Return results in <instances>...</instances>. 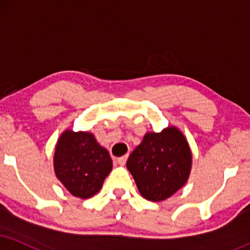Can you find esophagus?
Returning a JSON list of instances; mask_svg holds the SVG:
<instances>
[{
	"label": "esophagus",
	"instance_id": "34e87169",
	"mask_svg": "<svg viewBox=\"0 0 250 250\" xmlns=\"http://www.w3.org/2000/svg\"><path fill=\"white\" fill-rule=\"evenodd\" d=\"M127 158H128V155L120 156V158L117 159V162H118V165H120V166H124L125 163H126V161H127Z\"/></svg>",
	"mask_w": 250,
	"mask_h": 250
}]
</instances>
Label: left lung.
<instances>
[{"label": "left lung", "mask_w": 250, "mask_h": 250, "mask_svg": "<svg viewBox=\"0 0 250 250\" xmlns=\"http://www.w3.org/2000/svg\"><path fill=\"white\" fill-rule=\"evenodd\" d=\"M191 165L189 144L175 126L160 133L147 132L126 162L140 195L150 202H162L180 190L189 178Z\"/></svg>", "instance_id": "obj_1"}]
</instances>
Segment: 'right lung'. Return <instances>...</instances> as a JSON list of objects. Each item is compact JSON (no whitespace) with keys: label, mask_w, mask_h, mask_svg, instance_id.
Segmentation results:
<instances>
[{"label":"right lung","mask_w":250,"mask_h":250,"mask_svg":"<svg viewBox=\"0 0 250 250\" xmlns=\"http://www.w3.org/2000/svg\"><path fill=\"white\" fill-rule=\"evenodd\" d=\"M53 165L63 187L73 196L87 199L101 190L112 160L90 132L66 130L58 139Z\"/></svg>","instance_id":"right-lung-1"}]
</instances>
